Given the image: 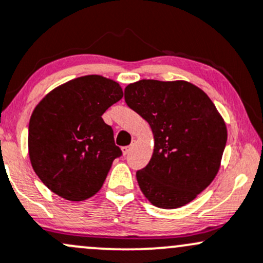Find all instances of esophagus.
Listing matches in <instances>:
<instances>
[{
	"label": "esophagus",
	"instance_id": "esophagus-1",
	"mask_svg": "<svg viewBox=\"0 0 263 263\" xmlns=\"http://www.w3.org/2000/svg\"><path fill=\"white\" fill-rule=\"evenodd\" d=\"M132 147H134V143H132V145H129V146H125V147H122V152H123V155H128L129 154V151H131L132 149Z\"/></svg>",
	"mask_w": 263,
	"mask_h": 263
}]
</instances>
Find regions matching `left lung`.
<instances>
[{"label": "left lung", "mask_w": 263, "mask_h": 263, "mask_svg": "<svg viewBox=\"0 0 263 263\" xmlns=\"http://www.w3.org/2000/svg\"><path fill=\"white\" fill-rule=\"evenodd\" d=\"M125 101L155 137L151 160L136 172L141 191L160 209L195 200L217 175L227 142L226 125L212 101L186 81L157 80L128 85Z\"/></svg>", "instance_id": "left-lung-1"}]
</instances>
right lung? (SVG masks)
<instances>
[{
	"label": "right lung",
	"mask_w": 263,
	"mask_h": 263,
	"mask_svg": "<svg viewBox=\"0 0 263 263\" xmlns=\"http://www.w3.org/2000/svg\"><path fill=\"white\" fill-rule=\"evenodd\" d=\"M122 96L117 82L91 74L54 88L37 105L28 151L34 172L52 192L68 201L99 192L114 160L122 156L102 115Z\"/></svg>",
	"instance_id": "right-lung-1"
}]
</instances>
